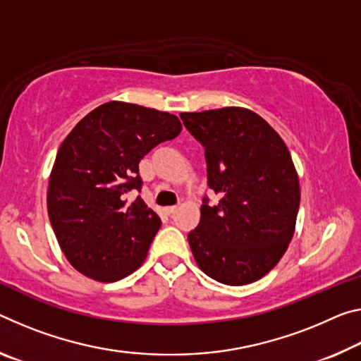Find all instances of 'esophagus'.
<instances>
[{
	"label": "esophagus",
	"mask_w": 361,
	"mask_h": 361,
	"mask_svg": "<svg viewBox=\"0 0 361 361\" xmlns=\"http://www.w3.org/2000/svg\"><path fill=\"white\" fill-rule=\"evenodd\" d=\"M176 210H178L176 207H167V209H165V214L171 216V215H175V214H176Z\"/></svg>",
	"instance_id": "esophagus-1"
}]
</instances>
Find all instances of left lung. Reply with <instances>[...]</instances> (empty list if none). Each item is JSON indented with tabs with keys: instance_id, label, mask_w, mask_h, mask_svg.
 <instances>
[{
	"instance_id": "left-lung-1",
	"label": "left lung",
	"mask_w": 361,
	"mask_h": 361,
	"mask_svg": "<svg viewBox=\"0 0 361 361\" xmlns=\"http://www.w3.org/2000/svg\"><path fill=\"white\" fill-rule=\"evenodd\" d=\"M180 117L204 146L209 188L220 196L214 207L205 199L188 234L194 260L219 283H254L281 260L295 231L300 186L288 146L245 107Z\"/></svg>"
}]
</instances>
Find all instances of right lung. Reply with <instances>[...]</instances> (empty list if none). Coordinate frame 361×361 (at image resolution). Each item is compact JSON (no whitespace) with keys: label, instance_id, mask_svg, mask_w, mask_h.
I'll return each instance as SVG.
<instances>
[{"label":"right lung","instance_id":"1","mask_svg":"<svg viewBox=\"0 0 361 361\" xmlns=\"http://www.w3.org/2000/svg\"><path fill=\"white\" fill-rule=\"evenodd\" d=\"M173 114L111 101L87 114L57 151L48 185V215L57 243L78 273L118 281L142 265L159 215L131 190H141L140 160L176 138Z\"/></svg>","mask_w":361,"mask_h":361}]
</instances>
